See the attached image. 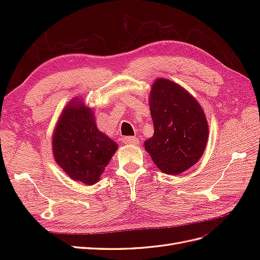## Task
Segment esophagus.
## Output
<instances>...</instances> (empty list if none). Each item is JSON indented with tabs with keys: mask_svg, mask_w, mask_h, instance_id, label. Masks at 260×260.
Wrapping results in <instances>:
<instances>
[{
	"mask_svg": "<svg viewBox=\"0 0 260 260\" xmlns=\"http://www.w3.org/2000/svg\"><path fill=\"white\" fill-rule=\"evenodd\" d=\"M123 142L125 144H129V145H137V144H139V139L136 137H125L123 139Z\"/></svg>",
	"mask_w": 260,
	"mask_h": 260,
	"instance_id": "1",
	"label": "esophagus"
}]
</instances>
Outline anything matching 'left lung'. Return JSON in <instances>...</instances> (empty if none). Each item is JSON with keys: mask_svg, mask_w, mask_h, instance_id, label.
Returning a JSON list of instances; mask_svg holds the SVG:
<instances>
[{"mask_svg": "<svg viewBox=\"0 0 260 260\" xmlns=\"http://www.w3.org/2000/svg\"><path fill=\"white\" fill-rule=\"evenodd\" d=\"M154 135L145 151L160 171L180 175L200 160L208 141V122L190 92L166 78L153 82L148 99Z\"/></svg>", "mask_w": 260, "mask_h": 260, "instance_id": "obj_1", "label": "left lung"}]
</instances>
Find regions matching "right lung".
Listing matches in <instances>:
<instances>
[{"label": "right lung", "mask_w": 260, "mask_h": 260, "mask_svg": "<svg viewBox=\"0 0 260 260\" xmlns=\"http://www.w3.org/2000/svg\"><path fill=\"white\" fill-rule=\"evenodd\" d=\"M52 149L55 161L70 179L93 185L101 180L118 144L98 129L93 109L75 96L58 117Z\"/></svg>", "instance_id": "add662e5"}]
</instances>
